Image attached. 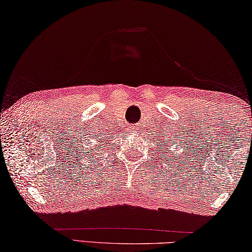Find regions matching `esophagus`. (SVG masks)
I'll use <instances>...</instances> for the list:
<instances>
[{
	"label": "esophagus",
	"instance_id": "obj_1",
	"mask_svg": "<svg viewBox=\"0 0 252 252\" xmlns=\"http://www.w3.org/2000/svg\"><path fill=\"white\" fill-rule=\"evenodd\" d=\"M130 130L133 131V133H135V131H137V127H136V126H131V127H130Z\"/></svg>",
	"mask_w": 252,
	"mask_h": 252
}]
</instances>
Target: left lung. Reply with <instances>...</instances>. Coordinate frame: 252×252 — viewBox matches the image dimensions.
I'll return each instance as SVG.
<instances>
[{"instance_id": "obj_1", "label": "left lung", "mask_w": 252, "mask_h": 252, "mask_svg": "<svg viewBox=\"0 0 252 252\" xmlns=\"http://www.w3.org/2000/svg\"><path fill=\"white\" fill-rule=\"evenodd\" d=\"M159 143H162V144H163V151H164V152H167V153H168V152H170V151H168L167 148H165V147H167L166 144L170 143V141H168L167 138H165V139H160ZM158 146H159V145H158ZM160 153H162V151H160ZM167 158H168V156H167ZM168 160H170V159H168Z\"/></svg>"}]
</instances>
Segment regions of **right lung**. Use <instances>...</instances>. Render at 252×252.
<instances>
[{
  "label": "right lung",
  "instance_id": "1",
  "mask_svg": "<svg viewBox=\"0 0 252 252\" xmlns=\"http://www.w3.org/2000/svg\"><path fill=\"white\" fill-rule=\"evenodd\" d=\"M96 139H98V138H96ZM99 142H102V139H99ZM102 145H97V146H93V151L92 150H87L85 152V155H87V156H89L88 158V159H92V155H94V152L96 151H99V148H100Z\"/></svg>",
  "mask_w": 252,
  "mask_h": 252
}]
</instances>
